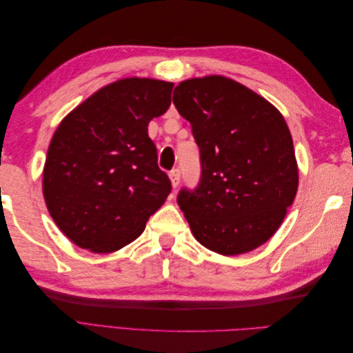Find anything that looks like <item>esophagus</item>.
<instances>
[{"label": "esophagus", "instance_id": "1", "mask_svg": "<svg viewBox=\"0 0 353 353\" xmlns=\"http://www.w3.org/2000/svg\"><path fill=\"white\" fill-rule=\"evenodd\" d=\"M169 178H170V183H172V187L176 188L179 185V181H181V170L178 168L172 169L169 174Z\"/></svg>", "mask_w": 353, "mask_h": 353}]
</instances>
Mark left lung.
<instances>
[{
	"label": "left lung",
	"instance_id": "left-lung-1",
	"mask_svg": "<svg viewBox=\"0 0 353 353\" xmlns=\"http://www.w3.org/2000/svg\"><path fill=\"white\" fill-rule=\"evenodd\" d=\"M172 101L200 150L194 190L176 201L196 240L236 256L268 241L296 197L293 140L281 113L244 85L206 77L181 82Z\"/></svg>",
	"mask_w": 353,
	"mask_h": 353
}]
</instances>
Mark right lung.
Wrapping results in <instances>:
<instances>
[{"instance_id": "add662e5", "label": "right lung", "mask_w": 353, "mask_h": 353, "mask_svg": "<svg viewBox=\"0 0 353 353\" xmlns=\"http://www.w3.org/2000/svg\"><path fill=\"white\" fill-rule=\"evenodd\" d=\"M174 83L128 78L92 94L59 125L42 191L51 218L82 249L110 253L141 236L172 185L157 165L148 122Z\"/></svg>"}]
</instances>
